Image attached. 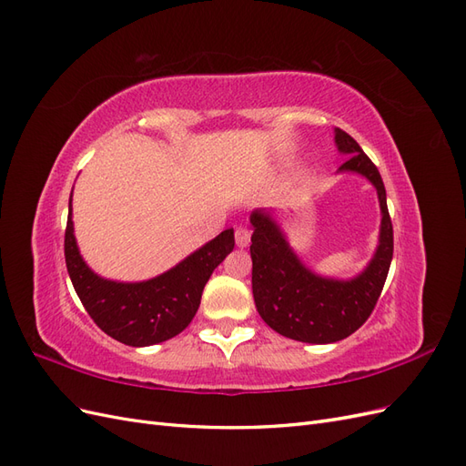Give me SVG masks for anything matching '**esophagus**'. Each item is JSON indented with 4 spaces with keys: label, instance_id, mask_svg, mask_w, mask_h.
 I'll list each match as a JSON object with an SVG mask.
<instances>
[{
    "label": "esophagus",
    "instance_id": "34e87169",
    "mask_svg": "<svg viewBox=\"0 0 466 466\" xmlns=\"http://www.w3.org/2000/svg\"><path fill=\"white\" fill-rule=\"evenodd\" d=\"M235 243L238 248H247L250 245V231L247 228H237Z\"/></svg>",
    "mask_w": 466,
    "mask_h": 466
}]
</instances>
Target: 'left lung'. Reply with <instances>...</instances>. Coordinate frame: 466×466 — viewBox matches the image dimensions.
I'll return each instance as SVG.
<instances>
[{"mask_svg": "<svg viewBox=\"0 0 466 466\" xmlns=\"http://www.w3.org/2000/svg\"><path fill=\"white\" fill-rule=\"evenodd\" d=\"M334 144L348 161L338 173H356L377 190L380 208L379 241L371 260L351 278H330L309 268L289 245L278 216L257 208L250 214L252 295L268 327L291 340L332 344L344 340L368 320L383 291L392 260V223L387 192L377 167L354 137L334 128Z\"/></svg>", "mask_w": 466, "mask_h": 466, "instance_id": "obj_1", "label": "left lung"}]
</instances>
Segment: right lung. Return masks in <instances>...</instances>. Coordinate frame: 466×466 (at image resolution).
<instances>
[{
	"instance_id": "add662e5",
	"label": "right lung",
	"mask_w": 466,
	"mask_h": 466,
	"mask_svg": "<svg viewBox=\"0 0 466 466\" xmlns=\"http://www.w3.org/2000/svg\"><path fill=\"white\" fill-rule=\"evenodd\" d=\"M74 194V192H72ZM235 247L233 229L221 231L171 270L144 281H116L95 274L83 260L72 219L66 228V266L74 289L95 324L110 338L134 348L153 346L185 330L200 307L211 272Z\"/></svg>"
}]
</instances>
